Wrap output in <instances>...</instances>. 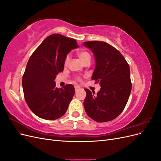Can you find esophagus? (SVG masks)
I'll return each mask as SVG.
<instances>
[{
    "instance_id": "obj_1",
    "label": "esophagus",
    "mask_w": 161,
    "mask_h": 161,
    "mask_svg": "<svg viewBox=\"0 0 161 161\" xmlns=\"http://www.w3.org/2000/svg\"><path fill=\"white\" fill-rule=\"evenodd\" d=\"M75 91H76V92L78 91H79V90L80 89V87L78 86H76L75 87Z\"/></svg>"
}]
</instances>
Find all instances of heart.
<instances>
[{
  "label": "heart",
  "instance_id": "1",
  "mask_svg": "<svg viewBox=\"0 0 161 161\" xmlns=\"http://www.w3.org/2000/svg\"><path fill=\"white\" fill-rule=\"evenodd\" d=\"M78 56H79V59L81 60V62L82 63H85L86 62L88 61H90L91 60V56L89 55V53L87 52H85V51H80L79 52V53H77ZM70 61V56H67L65 58V60H64V64L66 65L68 63H69V62ZM77 80H80V79L79 78H77Z\"/></svg>",
  "mask_w": 161,
  "mask_h": 161
}]
</instances>
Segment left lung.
Here are the masks:
<instances>
[{"mask_svg":"<svg viewBox=\"0 0 161 161\" xmlns=\"http://www.w3.org/2000/svg\"><path fill=\"white\" fill-rule=\"evenodd\" d=\"M95 58V69L92 80L99 82L101 89L95 95L85 89L84 108L89 117L97 122L116 118L124 109L131 90L130 66L122 54L109 43L85 42Z\"/></svg>","mask_w":161,"mask_h":161,"instance_id":"8db88e82","label":"left lung"}]
</instances>
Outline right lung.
I'll return each mask as SVG.
<instances>
[{
  "label": "right lung",
  "mask_w": 161,
  "mask_h": 161,
  "mask_svg": "<svg viewBox=\"0 0 161 161\" xmlns=\"http://www.w3.org/2000/svg\"><path fill=\"white\" fill-rule=\"evenodd\" d=\"M78 47L75 39L52 34L31 56L22 85L28 107L39 118L54 120L65 114L75 95V87L68 84L58 89L54 80L58 73L64 70L68 53Z\"/></svg>",
  "instance_id": "1"
}]
</instances>
